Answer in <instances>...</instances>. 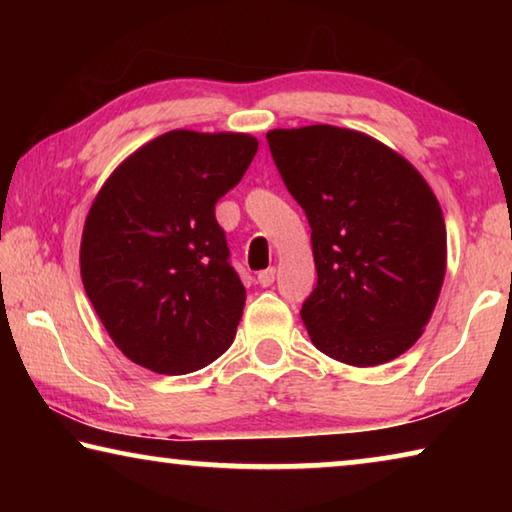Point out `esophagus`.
Masks as SVG:
<instances>
[{"label": "esophagus", "mask_w": 512, "mask_h": 512, "mask_svg": "<svg viewBox=\"0 0 512 512\" xmlns=\"http://www.w3.org/2000/svg\"><path fill=\"white\" fill-rule=\"evenodd\" d=\"M275 282V268H266V271L257 273V284L259 287H271Z\"/></svg>", "instance_id": "obj_1"}]
</instances>
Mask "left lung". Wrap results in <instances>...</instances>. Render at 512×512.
<instances>
[{
  "instance_id": "left-lung-1",
  "label": "left lung",
  "mask_w": 512,
  "mask_h": 512,
  "mask_svg": "<svg viewBox=\"0 0 512 512\" xmlns=\"http://www.w3.org/2000/svg\"><path fill=\"white\" fill-rule=\"evenodd\" d=\"M266 140L311 228L318 282L300 311L311 343L348 366L397 359L445 280V219L427 180L350 128H275Z\"/></svg>"
}]
</instances>
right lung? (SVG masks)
I'll list each match as a JSON object with an SVG mask.
<instances>
[{
	"instance_id": "obj_1",
	"label": "right lung",
	"mask_w": 512,
	"mask_h": 512,
	"mask_svg": "<svg viewBox=\"0 0 512 512\" xmlns=\"http://www.w3.org/2000/svg\"><path fill=\"white\" fill-rule=\"evenodd\" d=\"M257 153L246 133L169 131L103 183L81 239L83 287L137 366L185 375L230 348L246 289L214 205Z\"/></svg>"
}]
</instances>
